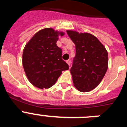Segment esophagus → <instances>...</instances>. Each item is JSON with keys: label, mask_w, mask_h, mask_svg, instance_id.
<instances>
[{"label": "esophagus", "mask_w": 127, "mask_h": 127, "mask_svg": "<svg viewBox=\"0 0 127 127\" xmlns=\"http://www.w3.org/2000/svg\"><path fill=\"white\" fill-rule=\"evenodd\" d=\"M70 62H71V61H70V59H69V60H67V61H66V62H67V64H68V65H69V66L70 65Z\"/></svg>", "instance_id": "1"}]
</instances>
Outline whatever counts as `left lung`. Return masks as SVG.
<instances>
[{"label":"left lung","instance_id":"obj_1","mask_svg":"<svg viewBox=\"0 0 127 127\" xmlns=\"http://www.w3.org/2000/svg\"><path fill=\"white\" fill-rule=\"evenodd\" d=\"M76 45V56L70 69L74 86L82 92L95 88L108 68V53L94 35L67 30Z\"/></svg>","mask_w":127,"mask_h":127}]
</instances>
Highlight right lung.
<instances>
[{"label":"right lung","mask_w":127,"mask_h":127,"mask_svg":"<svg viewBox=\"0 0 127 127\" xmlns=\"http://www.w3.org/2000/svg\"><path fill=\"white\" fill-rule=\"evenodd\" d=\"M64 32L52 28L39 30L27 43L23 51V66L29 81L40 89L55 85L69 65L62 59V49L57 42Z\"/></svg>","instance_id":"right-lung-1"}]
</instances>
